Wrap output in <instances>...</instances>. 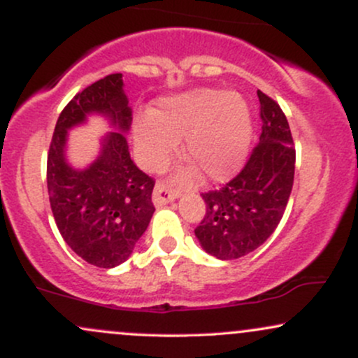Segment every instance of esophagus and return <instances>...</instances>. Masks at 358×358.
<instances>
[{
	"instance_id": "esophagus-1",
	"label": "esophagus",
	"mask_w": 358,
	"mask_h": 358,
	"mask_svg": "<svg viewBox=\"0 0 358 358\" xmlns=\"http://www.w3.org/2000/svg\"><path fill=\"white\" fill-rule=\"evenodd\" d=\"M176 199H178V192L168 188V185L163 182L156 183L155 192H153V203L156 207H163V205L173 202Z\"/></svg>"
}]
</instances>
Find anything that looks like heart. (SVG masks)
<instances>
[{
    "instance_id": "b5f03b06",
    "label": "heart",
    "mask_w": 358,
    "mask_h": 358,
    "mask_svg": "<svg viewBox=\"0 0 358 358\" xmlns=\"http://www.w3.org/2000/svg\"><path fill=\"white\" fill-rule=\"evenodd\" d=\"M182 138L185 156L205 178H229L242 166L252 141L248 102L237 92L193 89L159 99L151 116L134 124L138 153L153 170L170 162Z\"/></svg>"
}]
</instances>
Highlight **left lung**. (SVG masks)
<instances>
[{
	"label": "left lung",
	"instance_id": "left-lung-1",
	"mask_svg": "<svg viewBox=\"0 0 358 358\" xmlns=\"http://www.w3.org/2000/svg\"><path fill=\"white\" fill-rule=\"evenodd\" d=\"M262 131L236 178L202 193L207 212L195 229L205 252L232 261L256 250L276 231L293 190L294 151L289 124L278 102L257 90Z\"/></svg>",
	"mask_w": 358,
	"mask_h": 358
}]
</instances>
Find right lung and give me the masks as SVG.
Masks as SVG:
<instances>
[{
	"instance_id": "1",
	"label": "right lung",
	"mask_w": 358,
	"mask_h": 358,
	"mask_svg": "<svg viewBox=\"0 0 358 358\" xmlns=\"http://www.w3.org/2000/svg\"><path fill=\"white\" fill-rule=\"evenodd\" d=\"M122 73L94 82L65 106L53 131L47 159V187L60 236L77 256L110 269L133 254L153 217L155 180L134 165L124 134L133 121ZM92 113L116 131L103 137L100 156L87 169L66 162L68 131Z\"/></svg>"
}]
</instances>
